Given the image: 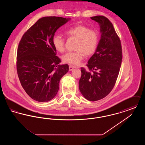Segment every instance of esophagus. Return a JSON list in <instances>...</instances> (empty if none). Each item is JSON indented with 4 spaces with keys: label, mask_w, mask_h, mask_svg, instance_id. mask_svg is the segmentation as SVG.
<instances>
[{
    "label": "esophagus",
    "mask_w": 145,
    "mask_h": 145,
    "mask_svg": "<svg viewBox=\"0 0 145 145\" xmlns=\"http://www.w3.org/2000/svg\"><path fill=\"white\" fill-rule=\"evenodd\" d=\"M76 67L75 66H73V65H69V71H72V70H73V69H74V68H75Z\"/></svg>",
    "instance_id": "34e87169"
}]
</instances>
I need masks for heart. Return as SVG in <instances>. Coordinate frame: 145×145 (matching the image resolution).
Instances as JSON below:
<instances>
[{
	"mask_svg": "<svg viewBox=\"0 0 145 145\" xmlns=\"http://www.w3.org/2000/svg\"><path fill=\"white\" fill-rule=\"evenodd\" d=\"M66 34L69 37L78 39L79 42L76 47L77 51L68 52L62 56L64 62L77 65L83 60L85 55L89 56L96 52L99 42V35L96 30L79 24L67 29ZM52 43L59 52L65 51V40L61 35H54L52 37Z\"/></svg>",
	"mask_w": 145,
	"mask_h": 145,
	"instance_id": "heart-1",
	"label": "heart"
}]
</instances>
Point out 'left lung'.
Masks as SVG:
<instances>
[{
	"mask_svg": "<svg viewBox=\"0 0 145 145\" xmlns=\"http://www.w3.org/2000/svg\"><path fill=\"white\" fill-rule=\"evenodd\" d=\"M91 18L99 24L101 36L96 52L88 61V70L81 67L79 90L90 101H97L108 96L114 88L122 60L120 37L112 24L106 17Z\"/></svg>",
	"mask_w": 145,
	"mask_h": 145,
	"instance_id": "obj_1",
	"label": "left lung"
}]
</instances>
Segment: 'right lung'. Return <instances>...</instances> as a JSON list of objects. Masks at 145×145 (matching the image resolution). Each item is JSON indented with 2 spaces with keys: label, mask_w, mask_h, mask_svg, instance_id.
<instances>
[{
  "label": "right lung",
  "mask_w": 145,
  "mask_h": 145,
  "mask_svg": "<svg viewBox=\"0 0 145 145\" xmlns=\"http://www.w3.org/2000/svg\"><path fill=\"white\" fill-rule=\"evenodd\" d=\"M69 20L49 16L39 19L23 34L17 48L16 67L21 85L33 99L40 102L52 100L59 90V82L69 71L60 59L52 37L57 29Z\"/></svg>",
  "instance_id": "right-lung-1"
}]
</instances>
